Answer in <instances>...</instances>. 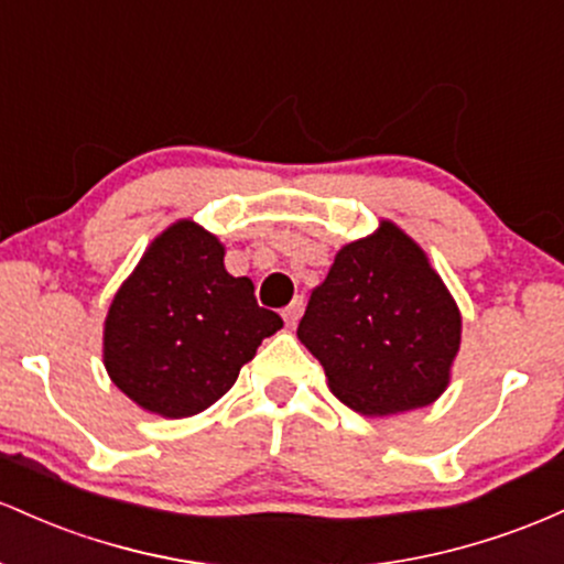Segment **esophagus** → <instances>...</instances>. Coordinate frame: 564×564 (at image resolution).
<instances>
[{"label":"esophagus","mask_w":564,"mask_h":564,"mask_svg":"<svg viewBox=\"0 0 564 564\" xmlns=\"http://www.w3.org/2000/svg\"><path fill=\"white\" fill-rule=\"evenodd\" d=\"M301 314H303V299H301V295H295L293 303H290V306L284 308V312H282L284 322H288V327H295V325H299Z\"/></svg>","instance_id":"esophagus-1"}]
</instances>
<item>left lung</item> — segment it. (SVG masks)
Here are the masks:
<instances>
[{"mask_svg":"<svg viewBox=\"0 0 564 564\" xmlns=\"http://www.w3.org/2000/svg\"><path fill=\"white\" fill-rule=\"evenodd\" d=\"M299 338L340 402L362 415H394L447 389L460 312L426 252L381 220L376 234L338 250Z\"/></svg>","mask_w":564,"mask_h":564,"instance_id":"8db88e82","label":"left lung"}]
</instances>
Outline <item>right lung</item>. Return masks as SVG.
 Masks as SVG:
<instances>
[{"mask_svg":"<svg viewBox=\"0 0 564 564\" xmlns=\"http://www.w3.org/2000/svg\"><path fill=\"white\" fill-rule=\"evenodd\" d=\"M224 245L194 220L164 229L113 295L104 365L119 391L162 419L218 402L282 316L261 308L248 276H231Z\"/></svg>","mask_w":564,"mask_h":564,"instance_id":"1","label":"right lung"}]
</instances>
